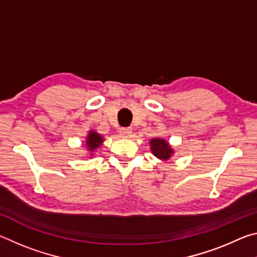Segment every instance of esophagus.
Returning a JSON list of instances; mask_svg holds the SVG:
<instances>
[{
    "instance_id": "obj_1",
    "label": "esophagus",
    "mask_w": 257,
    "mask_h": 257,
    "mask_svg": "<svg viewBox=\"0 0 257 257\" xmlns=\"http://www.w3.org/2000/svg\"><path fill=\"white\" fill-rule=\"evenodd\" d=\"M132 134H133V129H132V128H129V127H122V128H120V135H121V136H122V137L128 138V137L132 136Z\"/></svg>"
}]
</instances>
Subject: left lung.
Returning a JSON list of instances; mask_svg holds the SVG:
<instances>
[{"label":"left lung","instance_id":"1","mask_svg":"<svg viewBox=\"0 0 257 257\" xmlns=\"http://www.w3.org/2000/svg\"><path fill=\"white\" fill-rule=\"evenodd\" d=\"M150 144H151L152 152H153V154L158 159L168 160L171 156L172 149L169 146V144L164 141V139H160V138L152 139Z\"/></svg>","mask_w":257,"mask_h":257}]
</instances>
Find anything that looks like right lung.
I'll return each instance as SVG.
<instances>
[{
  "label": "right lung",
  "mask_w": 257,
  "mask_h": 257,
  "mask_svg": "<svg viewBox=\"0 0 257 257\" xmlns=\"http://www.w3.org/2000/svg\"><path fill=\"white\" fill-rule=\"evenodd\" d=\"M86 139H87L86 141L87 147H88V151L90 152H93L95 149H97V147L99 145H102L103 143L102 136H99V135L95 132H90Z\"/></svg>",
  "instance_id": "obj_1"
}]
</instances>
